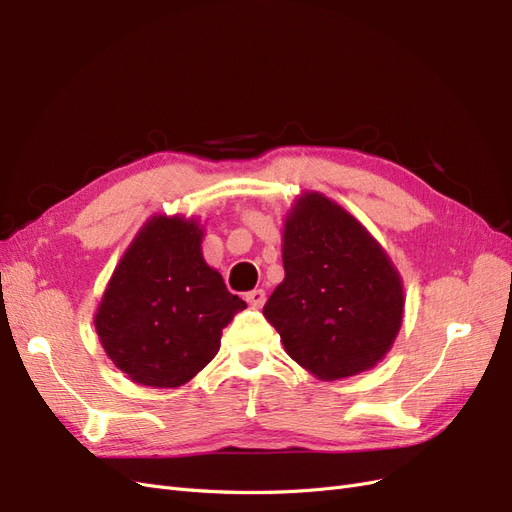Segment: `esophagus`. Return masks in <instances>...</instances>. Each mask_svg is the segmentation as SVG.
I'll return each mask as SVG.
<instances>
[{"label":"esophagus","mask_w":512,"mask_h":512,"mask_svg":"<svg viewBox=\"0 0 512 512\" xmlns=\"http://www.w3.org/2000/svg\"><path fill=\"white\" fill-rule=\"evenodd\" d=\"M245 301L250 303L252 307H262V305H265V301H267V292L262 290V288H256V290L245 294Z\"/></svg>","instance_id":"1"}]
</instances>
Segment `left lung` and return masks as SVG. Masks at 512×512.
<instances>
[{
    "mask_svg": "<svg viewBox=\"0 0 512 512\" xmlns=\"http://www.w3.org/2000/svg\"><path fill=\"white\" fill-rule=\"evenodd\" d=\"M284 280L262 314L284 350L324 382L376 367L404 322V280L380 241L320 192H301L284 218Z\"/></svg>",
    "mask_w": 512,
    "mask_h": 512,
    "instance_id": "1",
    "label": "left lung"
}]
</instances>
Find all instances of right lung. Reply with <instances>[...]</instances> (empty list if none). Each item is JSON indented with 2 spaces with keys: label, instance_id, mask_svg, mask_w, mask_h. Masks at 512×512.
I'll return each instance as SVG.
<instances>
[{
  "label": "right lung",
  "instance_id": "obj_1",
  "mask_svg": "<svg viewBox=\"0 0 512 512\" xmlns=\"http://www.w3.org/2000/svg\"><path fill=\"white\" fill-rule=\"evenodd\" d=\"M196 215L156 213L121 254L94 314L100 344L132 382L177 389L220 350L222 329L247 307L203 256Z\"/></svg>",
  "mask_w": 512,
  "mask_h": 512
}]
</instances>
